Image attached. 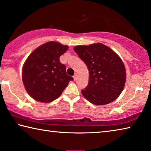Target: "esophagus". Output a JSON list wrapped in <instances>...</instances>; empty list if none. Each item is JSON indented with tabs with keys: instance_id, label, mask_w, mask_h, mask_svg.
I'll return each instance as SVG.
<instances>
[{
	"instance_id": "esophagus-1",
	"label": "esophagus",
	"mask_w": 151,
	"mask_h": 151,
	"mask_svg": "<svg viewBox=\"0 0 151 151\" xmlns=\"http://www.w3.org/2000/svg\"><path fill=\"white\" fill-rule=\"evenodd\" d=\"M77 78H78V75H77V74H75V75H74L73 76V78H74V80H75V81H76V79H77Z\"/></svg>"
}]
</instances>
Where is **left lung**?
<instances>
[{
    "mask_svg": "<svg viewBox=\"0 0 151 151\" xmlns=\"http://www.w3.org/2000/svg\"><path fill=\"white\" fill-rule=\"evenodd\" d=\"M74 50L87 66L88 84L81 91L86 99L96 105L109 104L118 98L126 81L121 58L102 43L76 46Z\"/></svg>",
    "mask_w": 151,
    "mask_h": 151,
    "instance_id": "1",
    "label": "left lung"
}]
</instances>
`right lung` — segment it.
<instances>
[{"label": "right lung", "instance_id": "add662e5", "mask_svg": "<svg viewBox=\"0 0 151 151\" xmlns=\"http://www.w3.org/2000/svg\"><path fill=\"white\" fill-rule=\"evenodd\" d=\"M68 47L50 41L38 47L24 62L22 77L29 95L41 103H50L59 97L72 76L59 58Z\"/></svg>", "mask_w": 151, "mask_h": 151}]
</instances>
